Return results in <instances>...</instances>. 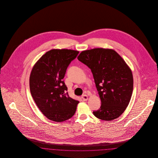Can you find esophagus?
Masks as SVG:
<instances>
[{
  "mask_svg": "<svg viewBox=\"0 0 158 158\" xmlns=\"http://www.w3.org/2000/svg\"><path fill=\"white\" fill-rule=\"evenodd\" d=\"M82 98L83 101H86L88 98L86 95H83L82 96Z\"/></svg>",
  "mask_w": 158,
  "mask_h": 158,
  "instance_id": "34e87169",
  "label": "esophagus"
}]
</instances>
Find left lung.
<instances>
[{
  "label": "left lung",
  "mask_w": 158,
  "mask_h": 158,
  "mask_svg": "<svg viewBox=\"0 0 158 158\" xmlns=\"http://www.w3.org/2000/svg\"><path fill=\"white\" fill-rule=\"evenodd\" d=\"M77 59L91 70L101 101L94 115L102 120L111 121L124 113L133 89L131 70L115 51L102 48L83 51Z\"/></svg>",
  "instance_id": "1"
}]
</instances>
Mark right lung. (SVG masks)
Returning <instances> with one entry per match:
<instances>
[{"label": "right lung", "instance_id": "obj_1", "mask_svg": "<svg viewBox=\"0 0 158 158\" xmlns=\"http://www.w3.org/2000/svg\"><path fill=\"white\" fill-rule=\"evenodd\" d=\"M79 52L53 49L44 54L32 69L30 77L31 95L40 110L50 120L61 122L76 112L78 101L69 96L63 79L69 65Z\"/></svg>", "mask_w": 158, "mask_h": 158}]
</instances>
